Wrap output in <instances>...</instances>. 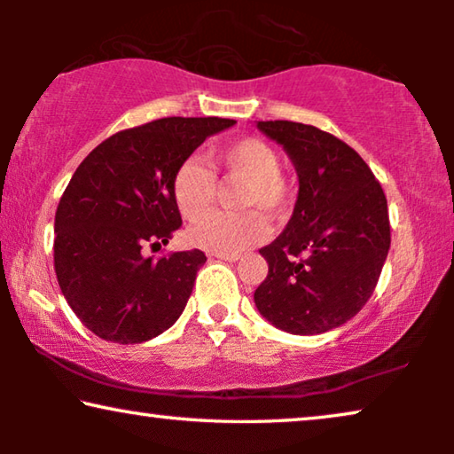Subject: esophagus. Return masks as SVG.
<instances>
[{
	"mask_svg": "<svg viewBox=\"0 0 454 454\" xmlns=\"http://www.w3.org/2000/svg\"><path fill=\"white\" fill-rule=\"evenodd\" d=\"M210 256L219 258V260H227V262H238V260H239L238 254H229V256H227V254H210Z\"/></svg>",
	"mask_w": 454,
	"mask_h": 454,
	"instance_id": "34e87169",
	"label": "esophagus"
}]
</instances>
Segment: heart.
I'll use <instances>...</instances> for the list:
<instances>
[{"instance_id": "1", "label": "heart", "mask_w": 454, "mask_h": 454, "mask_svg": "<svg viewBox=\"0 0 454 454\" xmlns=\"http://www.w3.org/2000/svg\"><path fill=\"white\" fill-rule=\"evenodd\" d=\"M207 162L185 159L171 179L173 202L184 219L194 221L212 207L215 178L244 181L239 206L246 214H211L190 227L188 238L194 246L215 254H241L269 235V225L259 213L281 221L295 202V179L281 169L277 148L256 136H246L207 151Z\"/></svg>"}]
</instances>
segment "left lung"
I'll list each match as a JSON object with an SVG mask.
<instances>
[{"instance_id":"1","label":"left lung","mask_w":454,"mask_h":454,"mask_svg":"<svg viewBox=\"0 0 454 454\" xmlns=\"http://www.w3.org/2000/svg\"><path fill=\"white\" fill-rule=\"evenodd\" d=\"M300 177L285 231L260 247L269 275L254 291L260 314L291 334H320L365 306L390 247L387 196L368 163L337 136L297 121H258Z\"/></svg>"}]
</instances>
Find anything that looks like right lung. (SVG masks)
Here are the masks:
<instances>
[{"label":"right lung","instance_id":"add662e5","mask_svg":"<svg viewBox=\"0 0 454 454\" xmlns=\"http://www.w3.org/2000/svg\"><path fill=\"white\" fill-rule=\"evenodd\" d=\"M223 117H163L121 129L78 165L55 210L53 266L80 322L105 340L142 343L167 331L192 295L200 250L153 260L182 225L173 173Z\"/></svg>","mask_w":454,"mask_h":454}]
</instances>
